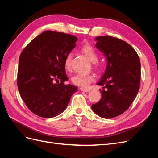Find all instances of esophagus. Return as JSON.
Returning <instances> with one entry per match:
<instances>
[{
	"label": "esophagus",
	"mask_w": 158,
	"mask_h": 158,
	"mask_svg": "<svg viewBox=\"0 0 158 158\" xmlns=\"http://www.w3.org/2000/svg\"><path fill=\"white\" fill-rule=\"evenodd\" d=\"M80 89L81 91H82V92H89L90 89H88V88H80Z\"/></svg>",
	"instance_id": "esophagus-1"
}]
</instances>
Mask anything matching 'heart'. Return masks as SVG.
<instances>
[{
	"instance_id": "heart-1",
	"label": "heart",
	"mask_w": 158,
	"mask_h": 158,
	"mask_svg": "<svg viewBox=\"0 0 158 158\" xmlns=\"http://www.w3.org/2000/svg\"><path fill=\"white\" fill-rule=\"evenodd\" d=\"M80 51L88 57L91 62L95 63L94 64L95 65L98 66L99 64L97 63L98 59V52L92 45L89 44H85L81 47ZM72 59H73V53L70 52L66 54V55L65 56L64 65L65 69L68 70H70L71 68ZM94 80V77L92 74L77 73L73 76V78H72V82L74 85L85 88L87 87L89 83L92 82Z\"/></svg>"
}]
</instances>
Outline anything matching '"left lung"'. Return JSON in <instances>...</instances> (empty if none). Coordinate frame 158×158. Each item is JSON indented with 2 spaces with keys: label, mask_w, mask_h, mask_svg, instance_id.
<instances>
[{
  "label": "left lung",
  "mask_w": 158,
  "mask_h": 158,
  "mask_svg": "<svg viewBox=\"0 0 158 158\" xmlns=\"http://www.w3.org/2000/svg\"><path fill=\"white\" fill-rule=\"evenodd\" d=\"M95 39V46L106 57L107 65L97 84L103 86L102 98L92 109L99 117L111 118L127 111L136 98L140 89V61L136 51L125 41L111 36Z\"/></svg>",
  "instance_id": "1"
}]
</instances>
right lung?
<instances>
[{
  "label": "right lung",
  "instance_id": "1",
  "mask_svg": "<svg viewBox=\"0 0 158 158\" xmlns=\"http://www.w3.org/2000/svg\"><path fill=\"white\" fill-rule=\"evenodd\" d=\"M77 37L45 31L25 47L19 58L17 84L27 108L37 115L52 118L63 113L78 88L64 84L69 78L64 65L66 54Z\"/></svg>",
  "mask_w": 158,
  "mask_h": 158
}]
</instances>
